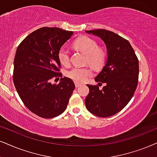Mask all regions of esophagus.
Listing matches in <instances>:
<instances>
[{
  "instance_id": "obj_1",
  "label": "esophagus",
  "mask_w": 157,
  "mask_h": 157,
  "mask_svg": "<svg viewBox=\"0 0 157 157\" xmlns=\"http://www.w3.org/2000/svg\"><path fill=\"white\" fill-rule=\"evenodd\" d=\"M75 87H76V88H79V87L81 85L80 83H78V82H75Z\"/></svg>"
}]
</instances>
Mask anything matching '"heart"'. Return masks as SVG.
I'll return each instance as SVG.
<instances>
[{
  "mask_svg": "<svg viewBox=\"0 0 157 157\" xmlns=\"http://www.w3.org/2000/svg\"><path fill=\"white\" fill-rule=\"evenodd\" d=\"M76 48L87 55V63L94 67H100L106 60V53L99 48L96 40L89 37L83 36L75 43ZM59 60L61 64L67 66L70 61V51L67 46H62L58 53ZM67 76L77 82H85L92 75V71L88 67H75L67 72Z\"/></svg>",
  "mask_w": 157,
  "mask_h": 157,
  "instance_id": "b5f03b06",
  "label": "heart"
}]
</instances>
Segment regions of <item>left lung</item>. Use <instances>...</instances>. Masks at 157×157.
I'll use <instances>...</instances> for the list:
<instances>
[{"mask_svg": "<svg viewBox=\"0 0 157 157\" xmlns=\"http://www.w3.org/2000/svg\"><path fill=\"white\" fill-rule=\"evenodd\" d=\"M85 33L100 37L107 50L106 64L95 77L106 85L100 90L98 85H87L90 92L85 106L96 116L108 117L120 112L133 96L138 81V60L129 41L116 33L106 29Z\"/></svg>", "mask_w": 157, "mask_h": 157, "instance_id": "8db88e82", "label": "left lung"}]
</instances>
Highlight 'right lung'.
Masks as SVG:
<instances>
[{
    "label": "right lung",
    "mask_w": 157,
    "mask_h": 157,
    "mask_svg": "<svg viewBox=\"0 0 157 157\" xmlns=\"http://www.w3.org/2000/svg\"><path fill=\"white\" fill-rule=\"evenodd\" d=\"M72 35L58 27H42L26 37L16 51L13 84L26 107L40 117L62 114L75 88L66 77L58 85L51 82L61 75L58 53Z\"/></svg>",
    "instance_id": "right-lung-1"
}]
</instances>
